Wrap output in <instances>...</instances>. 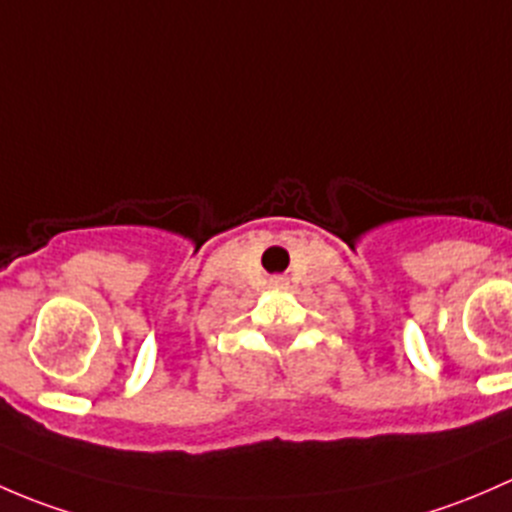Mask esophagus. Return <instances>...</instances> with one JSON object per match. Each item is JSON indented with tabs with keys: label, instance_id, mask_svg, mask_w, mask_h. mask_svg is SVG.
<instances>
[{
	"label": "esophagus",
	"instance_id": "esophagus-1",
	"mask_svg": "<svg viewBox=\"0 0 512 512\" xmlns=\"http://www.w3.org/2000/svg\"><path fill=\"white\" fill-rule=\"evenodd\" d=\"M273 283H276V286H283V283H286V278H273Z\"/></svg>",
	"mask_w": 512,
	"mask_h": 512
}]
</instances>
